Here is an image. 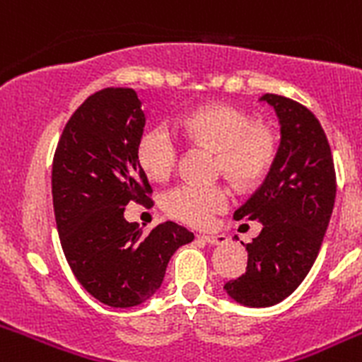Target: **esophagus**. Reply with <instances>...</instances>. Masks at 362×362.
<instances>
[{"label":"esophagus","instance_id":"obj_1","mask_svg":"<svg viewBox=\"0 0 362 362\" xmlns=\"http://www.w3.org/2000/svg\"><path fill=\"white\" fill-rule=\"evenodd\" d=\"M197 238L201 239V241L209 243V245H225L228 239H226V235H197Z\"/></svg>","mask_w":362,"mask_h":362}]
</instances>
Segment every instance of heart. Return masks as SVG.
<instances>
[{"mask_svg": "<svg viewBox=\"0 0 362 362\" xmlns=\"http://www.w3.org/2000/svg\"><path fill=\"white\" fill-rule=\"evenodd\" d=\"M181 124L196 141L217 150L216 168L238 183H252L270 166L276 153V137L267 127L254 124L239 108L216 105L192 112ZM137 159L148 175L166 179L179 159V139L165 123L153 124L137 141ZM232 204L226 185H199L185 181L165 194V210L185 225L204 228Z\"/></svg>", "mask_w": 362, "mask_h": 362, "instance_id": "b5f03b06", "label": "heart"}]
</instances>
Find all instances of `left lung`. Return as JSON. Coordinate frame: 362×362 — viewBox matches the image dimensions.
I'll return each instance as SVG.
<instances>
[{"instance_id":"8db88e82","label":"left lung","mask_w":362,"mask_h":362,"mask_svg":"<svg viewBox=\"0 0 362 362\" xmlns=\"http://www.w3.org/2000/svg\"><path fill=\"white\" fill-rule=\"evenodd\" d=\"M281 123V145L270 172L235 219L263 223L246 243L248 264L225 290L245 306L264 308L288 297L317 257L334 210L335 168L321 123L290 98L264 94Z\"/></svg>"}]
</instances>
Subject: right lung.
I'll list each match as a JSON object with an SVG mask.
<instances>
[{
  "mask_svg": "<svg viewBox=\"0 0 362 362\" xmlns=\"http://www.w3.org/2000/svg\"><path fill=\"white\" fill-rule=\"evenodd\" d=\"M143 127L137 92L108 86L74 112L52 161L54 216L66 263L86 292L114 308L153 296L174 252L194 239L172 221L143 233L124 219L130 201L153 204L137 159Z\"/></svg>",
  "mask_w": 362,
  "mask_h": 362,
  "instance_id": "right-lung-1",
  "label": "right lung"
}]
</instances>
